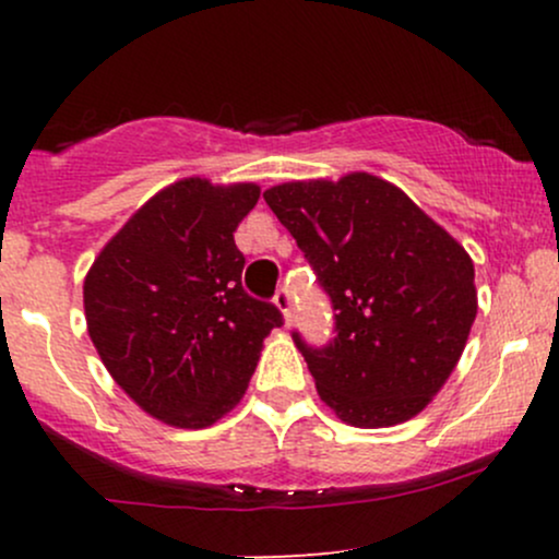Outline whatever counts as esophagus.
Wrapping results in <instances>:
<instances>
[{"label": "esophagus", "mask_w": 559, "mask_h": 559, "mask_svg": "<svg viewBox=\"0 0 559 559\" xmlns=\"http://www.w3.org/2000/svg\"><path fill=\"white\" fill-rule=\"evenodd\" d=\"M273 301H275V307H278V310L284 312L286 325H292V320H294V299H292V292H288V288H278V292H275Z\"/></svg>", "instance_id": "34e87169"}]
</instances>
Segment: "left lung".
I'll return each instance as SVG.
<instances>
[{"label": "left lung", "instance_id": "1", "mask_svg": "<svg viewBox=\"0 0 559 559\" xmlns=\"http://www.w3.org/2000/svg\"><path fill=\"white\" fill-rule=\"evenodd\" d=\"M333 307V338L294 331L320 400L344 423L418 415L463 355L476 320L473 260L402 189L368 173L267 189Z\"/></svg>", "mask_w": 559, "mask_h": 559}]
</instances>
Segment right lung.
Masks as SVG:
<instances>
[{"label":"right lung","instance_id":"obj_1","mask_svg":"<svg viewBox=\"0 0 559 559\" xmlns=\"http://www.w3.org/2000/svg\"><path fill=\"white\" fill-rule=\"evenodd\" d=\"M258 199L254 183L183 178L112 236L83 281L88 336L152 418L213 426L247 391L262 338L284 325L273 301L241 286L234 230Z\"/></svg>","mask_w":559,"mask_h":559}]
</instances>
